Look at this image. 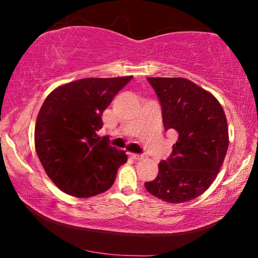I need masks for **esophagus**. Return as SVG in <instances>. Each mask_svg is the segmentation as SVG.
I'll return each mask as SVG.
<instances>
[{
    "label": "esophagus",
    "mask_w": 258,
    "mask_h": 258,
    "mask_svg": "<svg viewBox=\"0 0 258 258\" xmlns=\"http://www.w3.org/2000/svg\"><path fill=\"white\" fill-rule=\"evenodd\" d=\"M130 157L134 160H141L143 159V156L142 155H137V154H130Z\"/></svg>",
    "instance_id": "obj_1"
}]
</instances>
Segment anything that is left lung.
I'll use <instances>...</instances> for the list:
<instances>
[{
	"mask_svg": "<svg viewBox=\"0 0 258 258\" xmlns=\"http://www.w3.org/2000/svg\"><path fill=\"white\" fill-rule=\"evenodd\" d=\"M158 97L165 130L178 138L158 175L145 186L166 203H185L203 195L220 172L229 147L223 108L208 91L185 78L149 77Z\"/></svg>",
	"mask_w": 258,
	"mask_h": 258,
	"instance_id": "obj_1",
	"label": "left lung"
}]
</instances>
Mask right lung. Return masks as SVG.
I'll return each instance as SVG.
<instances>
[{"label": "right lung", "mask_w": 258, "mask_h": 258, "mask_svg": "<svg viewBox=\"0 0 258 258\" xmlns=\"http://www.w3.org/2000/svg\"><path fill=\"white\" fill-rule=\"evenodd\" d=\"M133 76L83 78L47 95L35 125V149L51 181L64 194L89 198L115 182L125 151L100 138L102 112Z\"/></svg>", "instance_id": "1"}]
</instances>
